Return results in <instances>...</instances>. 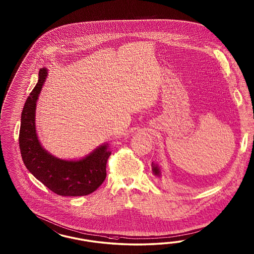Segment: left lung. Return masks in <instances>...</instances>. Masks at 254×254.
Returning <instances> with one entry per match:
<instances>
[{
	"label": "left lung",
	"instance_id": "left-lung-1",
	"mask_svg": "<svg viewBox=\"0 0 254 254\" xmlns=\"http://www.w3.org/2000/svg\"><path fill=\"white\" fill-rule=\"evenodd\" d=\"M153 172H154V175L160 176V170H159L158 167L156 165H153Z\"/></svg>",
	"mask_w": 254,
	"mask_h": 254
}]
</instances>
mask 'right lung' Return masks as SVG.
Wrapping results in <instances>:
<instances>
[{
	"label": "right lung",
	"mask_w": 254,
	"mask_h": 254,
	"mask_svg": "<svg viewBox=\"0 0 254 254\" xmlns=\"http://www.w3.org/2000/svg\"><path fill=\"white\" fill-rule=\"evenodd\" d=\"M46 75V69H40L38 83L26 100L21 114L18 142L22 160L31 174L55 193L62 196L89 194L104 182L111 152L105 144L82 160L65 161L43 149L37 138L34 120L36 101Z\"/></svg>",
	"instance_id": "add662e5"
}]
</instances>
